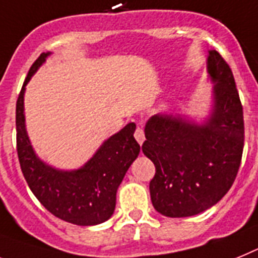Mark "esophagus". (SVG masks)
Masks as SVG:
<instances>
[{
  "instance_id": "esophagus-1",
  "label": "esophagus",
  "mask_w": 258,
  "mask_h": 258,
  "mask_svg": "<svg viewBox=\"0 0 258 258\" xmlns=\"http://www.w3.org/2000/svg\"><path fill=\"white\" fill-rule=\"evenodd\" d=\"M134 135H135L136 142L139 143L140 146H142L143 143H144V140H146V136H144V131H143L142 127H138V128H136V131H135V134H134Z\"/></svg>"
}]
</instances>
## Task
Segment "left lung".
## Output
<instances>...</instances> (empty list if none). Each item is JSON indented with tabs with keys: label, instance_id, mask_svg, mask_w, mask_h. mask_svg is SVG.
I'll use <instances>...</instances> for the list:
<instances>
[{
	"label": "left lung",
	"instance_id": "obj_1",
	"mask_svg": "<svg viewBox=\"0 0 258 258\" xmlns=\"http://www.w3.org/2000/svg\"><path fill=\"white\" fill-rule=\"evenodd\" d=\"M214 85L211 115L202 124L156 114L146 124L143 152L156 166L151 201L161 215L185 218L218 203L231 189L244 148L243 106L229 66L209 51Z\"/></svg>",
	"mask_w": 258,
	"mask_h": 258
}]
</instances>
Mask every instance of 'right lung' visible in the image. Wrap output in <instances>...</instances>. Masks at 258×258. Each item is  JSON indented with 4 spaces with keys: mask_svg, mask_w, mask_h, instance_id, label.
Returning a JSON list of instances; mask_svg holds the SVG:
<instances>
[{
    "mask_svg": "<svg viewBox=\"0 0 258 258\" xmlns=\"http://www.w3.org/2000/svg\"><path fill=\"white\" fill-rule=\"evenodd\" d=\"M49 55V52L42 53L32 64L17 101L19 164L29 187L49 213L76 226H96L111 218L116 190L140 152V146L134 138L136 124L128 123L110 136L80 169L59 170L43 162L34 152L26 131L23 96L27 82Z\"/></svg>",
    "mask_w": 258,
    "mask_h": 258,
    "instance_id": "1",
    "label": "right lung"
}]
</instances>
